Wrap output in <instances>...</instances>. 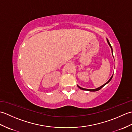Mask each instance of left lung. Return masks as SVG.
Wrapping results in <instances>:
<instances>
[{
  "instance_id": "8db88e82",
  "label": "left lung",
  "mask_w": 132,
  "mask_h": 132,
  "mask_svg": "<svg viewBox=\"0 0 132 132\" xmlns=\"http://www.w3.org/2000/svg\"><path fill=\"white\" fill-rule=\"evenodd\" d=\"M106 41H107V43H108V45H109V46L111 47V50H112V53H113V51H112V46L111 45V44H110V43H109V41H108V40L107 38H106ZM112 55H113V53H112ZM112 77H113V75L111 77V78H110V79H109V80L107 82L105 83V84H104L103 85H102V86L99 87H98V88H95V89H86V88H83L80 87V86H79L78 85H77V86H78V87H79L80 89H82V90H86V91H99V90H100V89L101 88H102V87H103L105 85H106V84L108 83L109 82H110L111 80L112 79Z\"/></svg>"
}]
</instances>
